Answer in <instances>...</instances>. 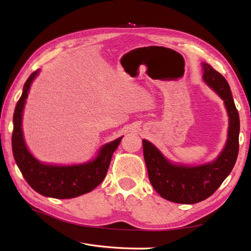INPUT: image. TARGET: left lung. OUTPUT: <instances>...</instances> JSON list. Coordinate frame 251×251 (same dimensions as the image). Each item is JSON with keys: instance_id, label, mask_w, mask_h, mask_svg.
<instances>
[{"instance_id": "1", "label": "left lung", "mask_w": 251, "mask_h": 251, "mask_svg": "<svg viewBox=\"0 0 251 251\" xmlns=\"http://www.w3.org/2000/svg\"><path fill=\"white\" fill-rule=\"evenodd\" d=\"M202 81L225 102L228 116L225 148L214 161L190 165L172 162L152 142L142 140L149 179L163 199L179 204H195L208 199L219 188L235 165L238 154L239 115L230 85L219 72L201 62Z\"/></svg>"}]
</instances>
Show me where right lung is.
I'll use <instances>...</instances> for the list:
<instances>
[{"instance_id":"add662e5","label":"right lung","mask_w":251,"mask_h":251,"mask_svg":"<svg viewBox=\"0 0 251 251\" xmlns=\"http://www.w3.org/2000/svg\"><path fill=\"white\" fill-rule=\"evenodd\" d=\"M34 71L24 85L23 95L15 108L13 117L14 130L12 147L14 158L26 182L37 193L54 199H73L93 191L102 182L114 151L121 143L122 137L105 143L94 158L85 163L56 165L43 163L34 157L25 145L23 131V116L32 82L39 75Z\"/></svg>"}]
</instances>
